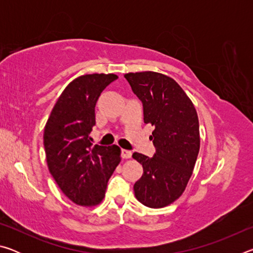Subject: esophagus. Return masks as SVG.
I'll use <instances>...</instances> for the list:
<instances>
[{
	"label": "esophagus",
	"mask_w": 253,
	"mask_h": 253,
	"mask_svg": "<svg viewBox=\"0 0 253 253\" xmlns=\"http://www.w3.org/2000/svg\"><path fill=\"white\" fill-rule=\"evenodd\" d=\"M122 157L125 158V160H127V158H130L131 152L128 151V149H122Z\"/></svg>",
	"instance_id": "1"
}]
</instances>
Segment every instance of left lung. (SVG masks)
Listing matches in <instances>:
<instances>
[{
	"label": "left lung",
	"mask_w": 253,
	"mask_h": 253,
	"mask_svg": "<svg viewBox=\"0 0 253 253\" xmlns=\"http://www.w3.org/2000/svg\"><path fill=\"white\" fill-rule=\"evenodd\" d=\"M131 90L142 101L145 124L155 129L149 137L156 153L132 158L143 165L135 183L136 199L148 208L173 203L185 190L200 151L199 118L190 98L174 79L154 71L126 74Z\"/></svg>",
	"instance_id": "obj_1"
}]
</instances>
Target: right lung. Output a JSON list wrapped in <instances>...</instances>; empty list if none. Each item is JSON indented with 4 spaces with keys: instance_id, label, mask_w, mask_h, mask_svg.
<instances>
[{
    "instance_id": "right-lung-1",
    "label": "right lung",
    "mask_w": 253,
    "mask_h": 253,
    "mask_svg": "<svg viewBox=\"0 0 253 253\" xmlns=\"http://www.w3.org/2000/svg\"><path fill=\"white\" fill-rule=\"evenodd\" d=\"M114 74L76 78L58 98L46 122L43 144L46 163L60 190L72 202L84 207L99 204L108 179L121 162V148L92 147L95 107L102 90L116 80Z\"/></svg>"
}]
</instances>
